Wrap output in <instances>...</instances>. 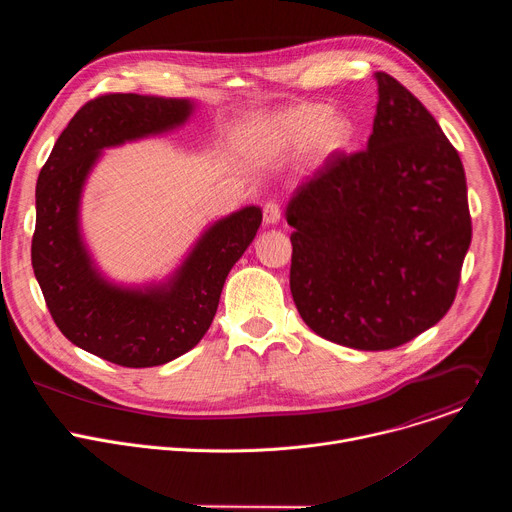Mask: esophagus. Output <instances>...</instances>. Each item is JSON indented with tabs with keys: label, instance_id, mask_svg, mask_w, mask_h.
<instances>
[{
	"label": "esophagus",
	"instance_id": "obj_1",
	"mask_svg": "<svg viewBox=\"0 0 512 512\" xmlns=\"http://www.w3.org/2000/svg\"><path fill=\"white\" fill-rule=\"evenodd\" d=\"M263 221L265 225H275L281 221V206L277 202L271 200L263 206Z\"/></svg>",
	"mask_w": 512,
	"mask_h": 512
}]
</instances>
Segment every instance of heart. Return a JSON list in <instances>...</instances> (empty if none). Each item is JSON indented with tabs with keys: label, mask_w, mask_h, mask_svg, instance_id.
I'll use <instances>...</instances> for the list:
<instances>
[{
	"label": "heart",
	"mask_w": 512,
	"mask_h": 512,
	"mask_svg": "<svg viewBox=\"0 0 512 512\" xmlns=\"http://www.w3.org/2000/svg\"><path fill=\"white\" fill-rule=\"evenodd\" d=\"M352 127L322 103H300L249 119L241 131L245 150L261 160H279L308 145L320 154H334L350 141Z\"/></svg>",
	"instance_id": "heart-1"
}]
</instances>
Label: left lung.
<instances>
[{"label": "left lung", "instance_id": "obj_1", "mask_svg": "<svg viewBox=\"0 0 512 512\" xmlns=\"http://www.w3.org/2000/svg\"><path fill=\"white\" fill-rule=\"evenodd\" d=\"M375 81L367 150L332 154L285 210L302 320L356 350L397 348L440 322L472 241L456 148L397 79Z\"/></svg>", "mask_w": 512, "mask_h": 512}]
</instances>
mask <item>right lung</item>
<instances>
[{
    "mask_svg": "<svg viewBox=\"0 0 512 512\" xmlns=\"http://www.w3.org/2000/svg\"><path fill=\"white\" fill-rule=\"evenodd\" d=\"M188 99L109 93L85 103L56 139L36 184L32 267L58 330L127 369L166 364L210 328L225 279L257 235L261 208L214 223L164 285L117 287L93 267L79 231L83 184L103 148L182 125Z\"/></svg>",
    "mask_w": 512,
    "mask_h": 512,
    "instance_id": "add662e5",
    "label": "right lung"
}]
</instances>
